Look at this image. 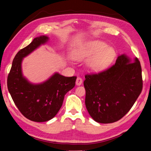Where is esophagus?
I'll return each mask as SVG.
<instances>
[{
    "label": "esophagus",
    "instance_id": "esophagus-1",
    "mask_svg": "<svg viewBox=\"0 0 151 151\" xmlns=\"http://www.w3.org/2000/svg\"><path fill=\"white\" fill-rule=\"evenodd\" d=\"M82 83H83V79H82L81 77H78L76 78V85H78V86H80L82 85Z\"/></svg>",
    "mask_w": 151,
    "mask_h": 151
}]
</instances>
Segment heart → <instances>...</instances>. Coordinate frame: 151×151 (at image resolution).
Segmentation results:
<instances>
[{"instance_id": "heart-1", "label": "heart", "mask_w": 151, "mask_h": 151, "mask_svg": "<svg viewBox=\"0 0 151 151\" xmlns=\"http://www.w3.org/2000/svg\"><path fill=\"white\" fill-rule=\"evenodd\" d=\"M73 57L76 60L89 59L87 67L93 72H100L111 65L115 57V51L106 44L98 40L92 41L73 52Z\"/></svg>"}]
</instances>
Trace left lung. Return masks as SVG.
Returning <instances> with one entry per match:
<instances>
[{"instance_id":"1","label":"left lung","mask_w":151,"mask_h":151,"mask_svg":"<svg viewBox=\"0 0 151 151\" xmlns=\"http://www.w3.org/2000/svg\"><path fill=\"white\" fill-rule=\"evenodd\" d=\"M85 105L90 116L100 123L122 119L133 106L142 89V69L137 58L119 56L111 67L85 75Z\"/></svg>"}]
</instances>
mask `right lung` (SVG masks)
<instances>
[{
	"label": "right lung",
	"mask_w": 151,
	"mask_h": 151,
	"mask_svg": "<svg viewBox=\"0 0 151 151\" xmlns=\"http://www.w3.org/2000/svg\"><path fill=\"white\" fill-rule=\"evenodd\" d=\"M47 36L35 38L31 43L20 50L12 61L7 78V86L15 105L27 119L45 122L55 117L59 111L65 95L75 85L76 76L66 77L57 73L40 84L30 83L22 73L23 58L45 44Z\"/></svg>",
	"instance_id": "obj_1"
}]
</instances>
